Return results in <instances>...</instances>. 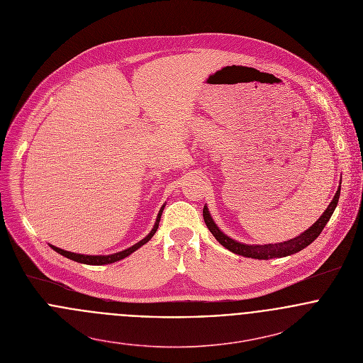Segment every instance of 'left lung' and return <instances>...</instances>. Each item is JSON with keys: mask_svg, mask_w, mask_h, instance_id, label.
I'll return each mask as SVG.
<instances>
[{"mask_svg": "<svg viewBox=\"0 0 363 363\" xmlns=\"http://www.w3.org/2000/svg\"><path fill=\"white\" fill-rule=\"evenodd\" d=\"M340 193H341V186H338V190L333 199V201L330 203V206L324 211V213L311 225L308 230H305L303 233H301L299 236L286 240V242H281V243H269V245H245L240 242H236L233 239H230L229 236H226L223 232H220V229L216 226V223L213 222V219L211 218V213L208 211L207 206H204L203 209V216L206 220L209 232L213 235V238L223 246L226 247L229 252L243 256V257H249V259H275V257H286L291 255H295L301 250H303L305 247H308L311 242L315 240V238L321 233V230L324 229V226L327 225V222L330 220L334 209L338 204V199H340Z\"/></svg>", "mask_w": 363, "mask_h": 363, "instance_id": "left-lung-1", "label": "left lung"}]
</instances>
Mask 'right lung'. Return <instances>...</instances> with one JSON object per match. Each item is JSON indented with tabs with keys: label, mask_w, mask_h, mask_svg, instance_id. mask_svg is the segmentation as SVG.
<instances>
[{
	"label": "right lung",
	"mask_w": 363,
	"mask_h": 363,
	"mask_svg": "<svg viewBox=\"0 0 363 363\" xmlns=\"http://www.w3.org/2000/svg\"><path fill=\"white\" fill-rule=\"evenodd\" d=\"M163 207L160 208L159 213H157V218H156L155 225L152 228V230L148 233V236H145L141 242L135 243L134 246L123 250V252H118V253H114V255H108V256H88V255H78V253H71V252H67V250H62V249H58L55 246L50 245L54 252H57L58 255L67 257V259H72V261H77V262H82V264H88V265H104V264H111V262H116L118 259H125L127 256H130L131 253H134L135 250H138L141 246H144L147 242H150L152 239V236L155 235L156 230H157V226H159V220H160V216H162V212H163Z\"/></svg>",
	"instance_id": "add662e5"
}]
</instances>
